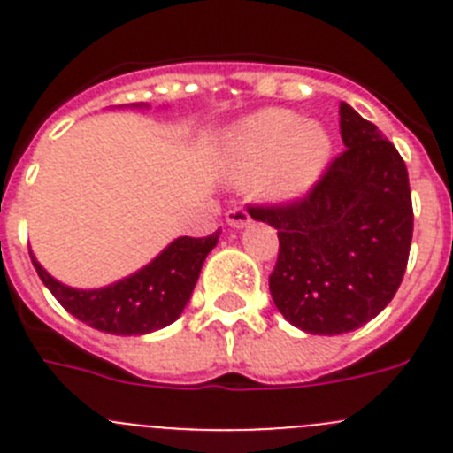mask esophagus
<instances>
[{"label":"esophagus","instance_id":"esophagus-1","mask_svg":"<svg viewBox=\"0 0 453 453\" xmlns=\"http://www.w3.org/2000/svg\"><path fill=\"white\" fill-rule=\"evenodd\" d=\"M226 222H229L234 229H242V226H247V224L251 222V215L247 213L242 206H235L226 213Z\"/></svg>","mask_w":453,"mask_h":453}]
</instances>
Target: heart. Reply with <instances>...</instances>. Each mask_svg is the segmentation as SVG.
<instances>
[{"label": "heart", "mask_w": 453, "mask_h": 453, "mask_svg": "<svg viewBox=\"0 0 453 453\" xmlns=\"http://www.w3.org/2000/svg\"><path fill=\"white\" fill-rule=\"evenodd\" d=\"M231 151L235 181L250 186L270 174L267 188L274 197H297L329 163L331 138L302 115L265 108L235 129Z\"/></svg>", "instance_id": "b5f03b06"}]
</instances>
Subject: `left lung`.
I'll use <instances>...</instances> for the list:
<instances>
[{"label": "left lung", "instance_id": "1", "mask_svg": "<svg viewBox=\"0 0 453 453\" xmlns=\"http://www.w3.org/2000/svg\"><path fill=\"white\" fill-rule=\"evenodd\" d=\"M345 150L306 195L250 206L274 226L270 292L283 318L313 335L354 331L399 290L413 240L408 170L390 140L340 104Z\"/></svg>", "mask_w": 453, "mask_h": 453}]
</instances>
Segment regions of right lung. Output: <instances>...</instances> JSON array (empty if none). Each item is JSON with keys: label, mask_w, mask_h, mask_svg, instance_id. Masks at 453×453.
<instances>
[{"label": "right lung", "mask_w": 453, "mask_h": 453, "mask_svg": "<svg viewBox=\"0 0 453 453\" xmlns=\"http://www.w3.org/2000/svg\"><path fill=\"white\" fill-rule=\"evenodd\" d=\"M218 238L219 231L206 238H177L150 265L99 290L63 286L40 267L34 256L31 263L56 302L83 324L104 334L142 335L163 329L181 315Z\"/></svg>", "instance_id": "right-lung-1"}]
</instances>
